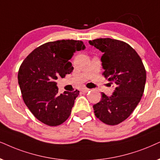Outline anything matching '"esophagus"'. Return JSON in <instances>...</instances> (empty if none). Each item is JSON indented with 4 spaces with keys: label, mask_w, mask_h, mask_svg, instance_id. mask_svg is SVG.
Here are the masks:
<instances>
[{
    "label": "esophagus",
    "mask_w": 160,
    "mask_h": 160,
    "mask_svg": "<svg viewBox=\"0 0 160 160\" xmlns=\"http://www.w3.org/2000/svg\"><path fill=\"white\" fill-rule=\"evenodd\" d=\"M90 89H88V88H82V92H84V93H86V92H88V91H89Z\"/></svg>",
    "instance_id": "esophagus-1"
}]
</instances>
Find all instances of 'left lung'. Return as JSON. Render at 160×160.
I'll return each instance as SVG.
<instances>
[{"label":"left lung","mask_w":160,"mask_h":160,"mask_svg":"<svg viewBox=\"0 0 160 160\" xmlns=\"http://www.w3.org/2000/svg\"><path fill=\"white\" fill-rule=\"evenodd\" d=\"M88 43L103 53L102 74L116 86L112 96L102 93V100L93 106L95 116L105 124L117 125L130 116L142 98L146 71L139 54L125 42L98 38Z\"/></svg>","instance_id":"left-lung-1"}]
</instances>
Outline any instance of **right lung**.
I'll return each instance as SVG.
<instances>
[{"label": "right lung", "instance_id": "1", "mask_svg": "<svg viewBox=\"0 0 160 160\" xmlns=\"http://www.w3.org/2000/svg\"><path fill=\"white\" fill-rule=\"evenodd\" d=\"M86 48L83 42L60 40L38 46L23 60L18 71L22 98L38 120L57 126L69 117L79 91L58 94L55 82L73 70L69 60Z\"/></svg>", "mask_w": 160, "mask_h": 160}]
</instances>
